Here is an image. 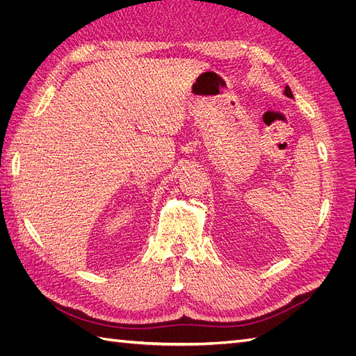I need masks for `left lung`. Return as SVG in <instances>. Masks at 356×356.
Returning <instances> with one entry per match:
<instances>
[{"label": "left lung", "instance_id": "8db88e82", "mask_svg": "<svg viewBox=\"0 0 356 356\" xmlns=\"http://www.w3.org/2000/svg\"><path fill=\"white\" fill-rule=\"evenodd\" d=\"M285 95L288 96V98H293V92H291V89L288 88V86L285 88Z\"/></svg>", "mask_w": 356, "mask_h": 356}]
</instances>
